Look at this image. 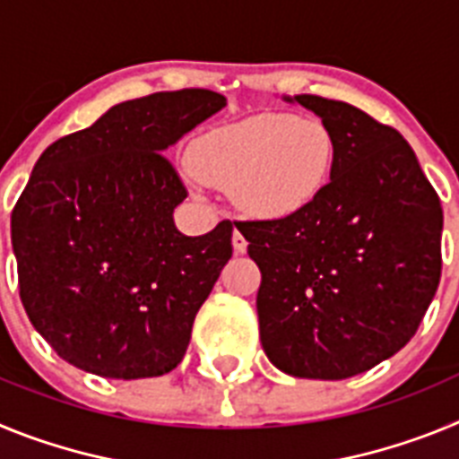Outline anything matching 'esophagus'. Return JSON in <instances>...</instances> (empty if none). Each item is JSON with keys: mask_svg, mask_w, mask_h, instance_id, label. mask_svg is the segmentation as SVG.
<instances>
[{"mask_svg": "<svg viewBox=\"0 0 459 459\" xmlns=\"http://www.w3.org/2000/svg\"><path fill=\"white\" fill-rule=\"evenodd\" d=\"M232 246H234V253L237 255H243L246 250H248V241H246V237H243L238 230H234V234H232Z\"/></svg>", "mask_w": 459, "mask_h": 459, "instance_id": "1", "label": "esophagus"}]
</instances>
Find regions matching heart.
Masks as SVG:
<instances>
[{
    "label": "heart",
    "mask_w": 459,
    "mask_h": 459,
    "mask_svg": "<svg viewBox=\"0 0 459 459\" xmlns=\"http://www.w3.org/2000/svg\"><path fill=\"white\" fill-rule=\"evenodd\" d=\"M188 174L232 190L241 209L285 218L306 209L326 186L335 163V137L322 119L255 115L206 133Z\"/></svg>",
    "instance_id": "obj_1"
}]
</instances>
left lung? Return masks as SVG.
<instances>
[{"label":"left lung","instance_id":"left-lung-1","mask_svg":"<svg viewBox=\"0 0 459 459\" xmlns=\"http://www.w3.org/2000/svg\"><path fill=\"white\" fill-rule=\"evenodd\" d=\"M285 100L331 128L335 163L306 209L237 222L262 271L259 340L287 375L347 379L419 331L439 287L444 211L395 128L342 100Z\"/></svg>","mask_w":459,"mask_h":459}]
</instances>
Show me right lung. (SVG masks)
I'll return each instance as SVG.
<instances>
[{
    "label": "right lung",
    "mask_w": 459,
    "mask_h": 459,
    "mask_svg": "<svg viewBox=\"0 0 459 459\" xmlns=\"http://www.w3.org/2000/svg\"><path fill=\"white\" fill-rule=\"evenodd\" d=\"M225 105L209 89L126 100L36 160L11 213L20 299L71 366L144 379L184 359L232 257V222L202 237L174 227L188 190L163 152Z\"/></svg>",
    "instance_id": "right-lung-1"
}]
</instances>
